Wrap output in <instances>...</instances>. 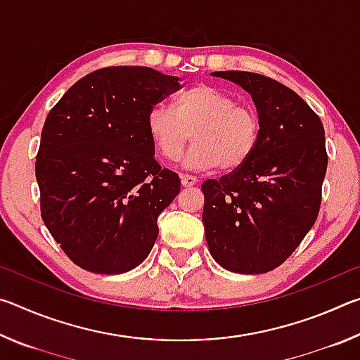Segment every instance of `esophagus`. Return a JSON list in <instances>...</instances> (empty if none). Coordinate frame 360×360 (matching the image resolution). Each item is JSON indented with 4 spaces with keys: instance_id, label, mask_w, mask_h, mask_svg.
Wrapping results in <instances>:
<instances>
[{
    "instance_id": "34e87169",
    "label": "esophagus",
    "mask_w": 360,
    "mask_h": 360,
    "mask_svg": "<svg viewBox=\"0 0 360 360\" xmlns=\"http://www.w3.org/2000/svg\"><path fill=\"white\" fill-rule=\"evenodd\" d=\"M198 182V179L195 178V176L191 174H181V184L184 187H192Z\"/></svg>"
}]
</instances>
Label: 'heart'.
Returning a JSON list of instances; mask_svg holds the SVG:
<instances>
[{
	"instance_id": "obj_1",
	"label": "heart",
	"mask_w": 360,
	"mask_h": 360,
	"mask_svg": "<svg viewBox=\"0 0 360 360\" xmlns=\"http://www.w3.org/2000/svg\"><path fill=\"white\" fill-rule=\"evenodd\" d=\"M150 141L163 158L176 162L188 139L195 141L186 165L193 169L235 172L252 157L262 124L257 111L208 84L184 90L172 109L155 106L148 115Z\"/></svg>"
}]
</instances>
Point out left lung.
Listing matches in <instances>:
<instances>
[{
    "label": "left lung",
    "instance_id": "left-lung-1",
    "mask_svg": "<svg viewBox=\"0 0 360 360\" xmlns=\"http://www.w3.org/2000/svg\"><path fill=\"white\" fill-rule=\"evenodd\" d=\"M252 96L262 131L252 157L203 182L210 252L225 270L260 275L295 251L318 217L327 169L324 127L294 90L248 71H216Z\"/></svg>",
    "mask_w": 360,
    "mask_h": 360
}]
</instances>
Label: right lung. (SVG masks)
Masks as SVG:
<instances>
[{
    "mask_svg": "<svg viewBox=\"0 0 360 360\" xmlns=\"http://www.w3.org/2000/svg\"><path fill=\"white\" fill-rule=\"evenodd\" d=\"M178 81L148 66H109L79 79L47 115L36 157L41 216L84 270L120 275L154 246L157 217L181 179L157 163L148 115Z\"/></svg>",
    "mask_w": 360,
    "mask_h": 360,
    "instance_id": "obj_1",
    "label": "right lung"
}]
</instances>
